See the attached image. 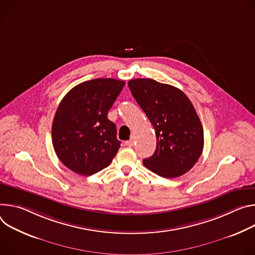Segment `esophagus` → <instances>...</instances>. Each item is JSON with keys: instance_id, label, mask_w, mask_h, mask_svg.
<instances>
[{"instance_id": "34e87169", "label": "esophagus", "mask_w": 255, "mask_h": 255, "mask_svg": "<svg viewBox=\"0 0 255 255\" xmlns=\"http://www.w3.org/2000/svg\"><path fill=\"white\" fill-rule=\"evenodd\" d=\"M133 143H134V138H133V137H130V139H129V140H127L125 145H126L127 147L130 148V147L133 146Z\"/></svg>"}]
</instances>
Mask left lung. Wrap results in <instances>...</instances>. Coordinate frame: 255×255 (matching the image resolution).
Returning a JSON list of instances; mask_svg holds the SVG:
<instances>
[{"label": "left lung", "instance_id": "8db88e82", "mask_svg": "<svg viewBox=\"0 0 255 255\" xmlns=\"http://www.w3.org/2000/svg\"><path fill=\"white\" fill-rule=\"evenodd\" d=\"M128 85L155 128L156 150L143 160L145 167L165 178L189 171L203 153L204 129L188 97L153 79H133Z\"/></svg>", "mask_w": 255, "mask_h": 255}]
</instances>
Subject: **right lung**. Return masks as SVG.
Returning <instances> with one entry per match:
<instances>
[{
	"mask_svg": "<svg viewBox=\"0 0 255 255\" xmlns=\"http://www.w3.org/2000/svg\"><path fill=\"white\" fill-rule=\"evenodd\" d=\"M125 84L110 78L81 83L67 93L56 109L51 128L53 149L75 173L90 176L116 157L121 142L107 113Z\"/></svg>",
	"mask_w": 255,
	"mask_h": 255,
	"instance_id": "right-lung-1",
	"label": "right lung"
}]
</instances>
